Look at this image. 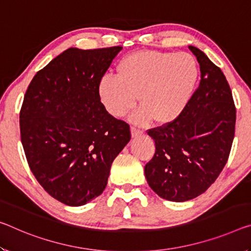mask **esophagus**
<instances>
[{
  "mask_svg": "<svg viewBox=\"0 0 251 251\" xmlns=\"http://www.w3.org/2000/svg\"><path fill=\"white\" fill-rule=\"evenodd\" d=\"M130 130H132V136L133 137H137V136H140V135L143 134V130H141L140 128H137V127H135V126L130 127Z\"/></svg>",
  "mask_w": 251,
  "mask_h": 251,
  "instance_id": "34e87169",
  "label": "esophagus"
}]
</instances>
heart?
Returning a JSON list of instances; mask_svg holds the SVG:
<instances>
[{"label":"heart","mask_w":251,"mask_h":251,"mask_svg":"<svg viewBox=\"0 0 251 251\" xmlns=\"http://www.w3.org/2000/svg\"><path fill=\"white\" fill-rule=\"evenodd\" d=\"M117 77L102 75L98 96L114 117H124L137 104L142 107L132 116L136 124L145 125L154 118L164 124L178 117L196 89L199 67L188 52L137 51L122 59Z\"/></svg>","instance_id":"b5f03b06"}]
</instances>
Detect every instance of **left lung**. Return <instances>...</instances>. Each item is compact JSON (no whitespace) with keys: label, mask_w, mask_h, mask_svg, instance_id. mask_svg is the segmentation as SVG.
Wrapping results in <instances>:
<instances>
[{"label":"left lung","mask_w":251,"mask_h":251,"mask_svg":"<svg viewBox=\"0 0 251 251\" xmlns=\"http://www.w3.org/2000/svg\"><path fill=\"white\" fill-rule=\"evenodd\" d=\"M200 65V85L174 121L147 130L155 154L145 165L147 183L169 201L197 198L217 180L231 151L236 106L221 69L190 46Z\"/></svg>","instance_id":"left-lung-1"}]
</instances>
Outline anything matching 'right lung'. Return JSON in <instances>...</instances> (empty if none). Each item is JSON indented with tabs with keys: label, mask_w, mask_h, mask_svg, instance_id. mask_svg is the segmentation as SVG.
I'll return each instance as SVG.
<instances>
[{
	"label": "right lung",
	"mask_w": 251,
	"mask_h": 251,
	"mask_svg": "<svg viewBox=\"0 0 251 251\" xmlns=\"http://www.w3.org/2000/svg\"><path fill=\"white\" fill-rule=\"evenodd\" d=\"M121 46L63 51L39 70L20 110L29 168L51 197L86 204L105 190L111 163L130 140L129 125L108 113L98 83Z\"/></svg>",
	"instance_id": "add662e5"
}]
</instances>
